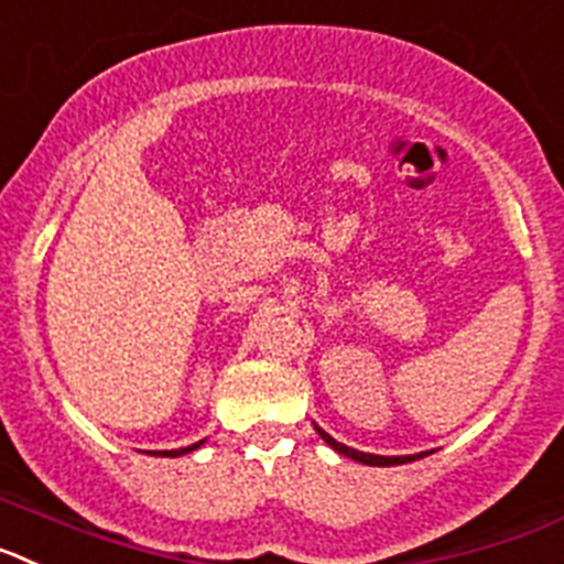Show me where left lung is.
I'll return each instance as SVG.
<instances>
[{"instance_id": "1", "label": "left lung", "mask_w": 564, "mask_h": 564, "mask_svg": "<svg viewBox=\"0 0 564 564\" xmlns=\"http://www.w3.org/2000/svg\"><path fill=\"white\" fill-rule=\"evenodd\" d=\"M317 429V425H315ZM317 434L323 437V443L332 445L337 454H343V457L355 459V463H364V465H403V463H411V459H420V457H429V452H420V454H405V457H383V454H366V452H357V448H349V445L337 443L332 434H326L323 429H317Z\"/></svg>"}]
</instances>
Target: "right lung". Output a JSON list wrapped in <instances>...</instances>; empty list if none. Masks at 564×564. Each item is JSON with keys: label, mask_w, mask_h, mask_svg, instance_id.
<instances>
[{"label": "right lung", "mask_w": 564, "mask_h": 564, "mask_svg": "<svg viewBox=\"0 0 564 564\" xmlns=\"http://www.w3.org/2000/svg\"><path fill=\"white\" fill-rule=\"evenodd\" d=\"M200 445H204V440H200V443H193V445H187V448H175V452H159L161 457H181V454H189V452H195V448H200Z\"/></svg>", "instance_id": "add662e5"}]
</instances>
